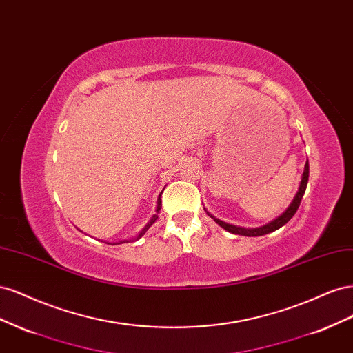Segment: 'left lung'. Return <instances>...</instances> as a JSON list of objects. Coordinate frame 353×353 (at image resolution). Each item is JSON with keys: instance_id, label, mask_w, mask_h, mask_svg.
I'll return each instance as SVG.
<instances>
[{"instance_id": "8db88e82", "label": "left lung", "mask_w": 353, "mask_h": 353, "mask_svg": "<svg viewBox=\"0 0 353 353\" xmlns=\"http://www.w3.org/2000/svg\"><path fill=\"white\" fill-rule=\"evenodd\" d=\"M307 178H309V163L306 162L301 187H299V191H297V194H296L294 200L292 201V205L287 208V210L283 213L281 216L274 219V221L270 222V223H266V225H263V227L252 228V230H249V228H241V227H236V225H230V223L223 222V221H221V219L213 218L212 215H210V216H212L213 219H215V222L218 223V225H221L223 230H227V231H230V232H232V234H240V236H245V237L265 236V234H270V232H272V231H275V230L281 228L283 225H285V223L294 216V213H296V210L299 209V206H301L302 197H303V194H305V190H306V185H307Z\"/></svg>"}]
</instances>
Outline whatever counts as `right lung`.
<instances>
[{
	"mask_svg": "<svg viewBox=\"0 0 353 353\" xmlns=\"http://www.w3.org/2000/svg\"><path fill=\"white\" fill-rule=\"evenodd\" d=\"M160 208H162V199H160V197H159V200H157V209H156V212H157V213H159ZM156 219H157V215H153V218L150 219V222H148V223H147V225H145V227L143 228V231H141L140 234H138V237H137V240H138V239H141V237L144 236V234H145V231H147L148 228H150V227L153 225V223L156 222ZM122 243H128V241H121L119 244H122Z\"/></svg>",
	"mask_w": 353,
	"mask_h": 353,
	"instance_id": "1",
	"label": "right lung"
}]
</instances>
